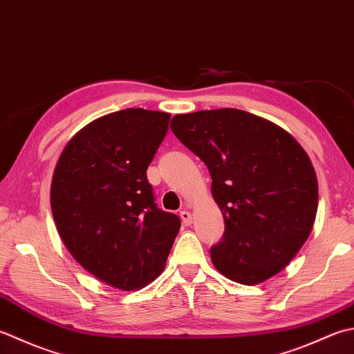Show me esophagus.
I'll list each match as a JSON object with an SVG mask.
<instances>
[{"label":"esophagus","instance_id":"obj_1","mask_svg":"<svg viewBox=\"0 0 354 354\" xmlns=\"http://www.w3.org/2000/svg\"><path fill=\"white\" fill-rule=\"evenodd\" d=\"M179 216H181L184 225H190V224H192V213H190L189 210L179 212Z\"/></svg>","mask_w":354,"mask_h":354}]
</instances>
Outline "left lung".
Returning a JSON list of instances; mask_svg holds the SVG:
<instances>
[{"label":"left lung","mask_w":354,"mask_h":354,"mask_svg":"<svg viewBox=\"0 0 354 354\" xmlns=\"http://www.w3.org/2000/svg\"><path fill=\"white\" fill-rule=\"evenodd\" d=\"M170 129L203 159L225 232L210 248L221 274L256 286L288 266L310 236L317 179L299 142L276 124L238 109L173 116Z\"/></svg>","instance_id":"left-lung-1"}]
</instances>
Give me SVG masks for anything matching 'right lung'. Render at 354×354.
Masks as SVG:
<instances>
[{"instance_id":"obj_1","label":"right lung","mask_w":354,"mask_h":354,"mask_svg":"<svg viewBox=\"0 0 354 354\" xmlns=\"http://www.w3.org/2000/svg\"><path fill=\"white\" fill-rule=\"evenodd\" d=\"M170 113L126 109L81 129L53 171L50 205L78 264L115 288L138 290L162 273L181 221L159 210L147 167Z\"/></svg>"}]
</instances>
